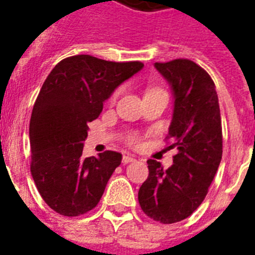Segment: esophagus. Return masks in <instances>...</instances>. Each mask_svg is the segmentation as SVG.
Returning a JSON list of instances; mask_svg holds the SVG:
<instances>
[{
	"label": "esophagus",
	"instance_id": "esophagus-1",
	"mask_svg": "<svg viewBox=\"0 0 255 255\" xmlns=\"http://www.w3.org/2000/svg\"><path fill=\"white\" fill-rule=\"evenodd\" d=\"M122 161H123V164L133 163V161H135V157H133V156H131V155H124L123 160H122Z\"/></svg>",
	"mask_w": 255,
	"mask_h": 255
}]
</instances>
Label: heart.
I'll list each match as a JSON object with an SVG mask.
<instances>
[{
    "label": "heart",
    "mask_w": 255,
    "mask_h": 255,
    "mask_svg": "<svg viewBox=\"0 0 255 255\" xmlns=\"http://www.w3.org/2000/svg\"><path fill=\"white\" fill-rule=\"evenodd\" d=\"M149 92H151V91H149ZM131 140H132V141H133V140H135V137H132V139H131Z\"/></svg>",
    "instance_id": "b5f03b06"
}]
</instances>
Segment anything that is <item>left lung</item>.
<instances>
[{
	"instance_id": "8db88e82",
	"label": "left lung",
	"mask_w": 255,
	"mask_h": 255,
	"mask_svg": "<svg viewBox=\"0 0 255 255\" xmlns=\"http://www.w3.org/2000/svg\"><path fill=\"white\" fill-rule=\"evenodd\" d=\"M173 95L168 137L177 147L173 165L164 169L149 159V174L139 189V204L161 224L185 220L201 205L222 159L218 96L212 78L189 59L155 63Z\"/></svg>"
}]
</instances>
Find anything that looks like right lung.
I'll return each mask as SVG.
<instances>
[{"mask_svg":"<svg viewBox=\"0 0 255 255\" xmlns=\"http://www.w3.org/2000/svg\"><path fill=\"white\" fill-rule=\"evenodd\" d=\"M143 67L141 62L74 55L46 78L30 119V170L42 198L57 213L75 217L100 201L122 153L83 157L88 123L100 115L116 88Z\"/></svg>","mask_w":255,"mask_h":255,"instance_id":"add662e5","label":"right lung"}]
</instances>
